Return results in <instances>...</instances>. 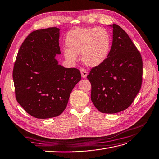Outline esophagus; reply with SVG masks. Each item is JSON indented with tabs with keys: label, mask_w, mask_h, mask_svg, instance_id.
I'll list each match as a JSON object with an SVG mask.
<instances>
[{
	"label": "esophagus",
	"mask_w": 159,
	"mask_h": 159,
	"mask_svg": "<svg viewBox=\"0 0 159 159\" xmlns=\"http://www.w3.org/2000/svg\"><path fill=\"white\" fill-rule=\"evenodd\" d=\"M80 73H81V76H82L83 79L86 78L87 76V71L86 70L80 69Z\"/></svg>",
	"instance_id": "esophagus-1"
}]
</instances>
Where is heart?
<instances>
[{"instance_id":"1","label":"heart","mask_w":159,"mask_h":159,"mask_svg":"<svg viewBox=\"0 0 159 159\" xmlns=\"http://www.w3.org/2000/svg\"><path fill=\"white\" fill-rule=\"evenodd\" d=\"M66 45L69 48L64 51L67 60L75 61L77 55L82 54L84 64L95 68L103 64L108 57L111 39L109 33L102 28H76L69 33Z\"/></svg>"}]
</instances>
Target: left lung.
<instances>
[{
  "label": "left lung",
  "instance_id": "left-lung-1",
  "mask_svg": "<svg viewBox=\"0 0 159 159\" xmlns=\"http://www.w3.org/2000/svg\"><path fill=\"white\" fill-rule=\"evenodd\" d=\"M112 28V45L104 62L91 69V99L99 112L114 114L129 108L141 89V55L119 25Z\"/></svg>",
  "mask_w": 159,
  "mask_h": 159
}]
</instances>
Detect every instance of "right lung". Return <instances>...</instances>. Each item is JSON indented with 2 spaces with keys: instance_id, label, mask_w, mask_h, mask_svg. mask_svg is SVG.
<instances>
[{
  "instance_id": "add662e5",
  "label": "right lung",
  "mask_w": 159,
  "mask_h": 159,
  "mask_svg": "<svg viewBox=\"0 0 159 159\" xmlns=\"http://www.w3.org/2000/svg\"><path fill=\"white\" fill-rule=\"evenodd\" d=\"M60 29H40L30 34L20 48L13 79L17 102L36 119L61 114L71 92L81 79L78 69L59 64L56 55Z\"/></svg>"
}]
</instances>
